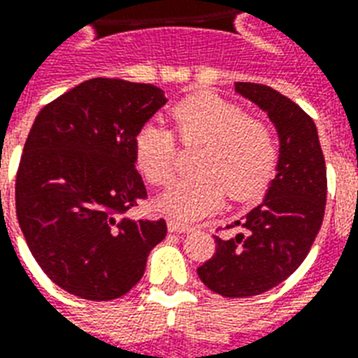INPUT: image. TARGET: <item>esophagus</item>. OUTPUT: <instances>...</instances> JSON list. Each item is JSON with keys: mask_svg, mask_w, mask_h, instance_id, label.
Wrapping results in <instances>:
<instances>
[{"mask_svg": "<svg viewBox=\"0 0 358 358\" xmlns=\"http://www.w3.org/2000/svg\"><path fill=\"white\" fill-rule=\"evenodd\" d=\"M167 227L171 233H189L191 229H193L191 225H187V223L176 222V220H169Z\"/></svg>", "mask_w": 358, "mask_h": 358, "instance_id": "esophagus-1", "label": "esophagus"}]
</instances>
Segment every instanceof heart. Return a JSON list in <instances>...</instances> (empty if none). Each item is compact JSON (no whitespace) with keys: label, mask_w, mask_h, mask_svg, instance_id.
Segmentation results:
<instances>
[{"label":"heart","mask_w":358,"mask_h":358,"mask_svg":"<svg viewBox=\"0 0 358 358\" xmlns=\"http://www.w3.org/2000/svg\"><path fill=\"white\" fill-rule=\"evenodd\" d=\"M171 116L182 143L201 144L193 161L199 173L174 182L161 195V212L193 222L220 208L227 189L233 199L245 201L268 184L278 163V141L266 122L212 94L180 101ZM133 154L138 171L154 185L174 178L176 141L167 127L144 124L133 138Z\"/></svg>","instance_id":"heart-1"}]
</instances>
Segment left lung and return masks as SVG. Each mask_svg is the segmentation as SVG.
<instances>
[{
  "mask_svg": "<svg viewBox=\"0 0 358 358\" xmlns=\"http://www.w3.org/2000/svg\"><path fill=\"white\" fill-rule=\"evenodd\" d=\"M234 90L276 127V176L263 203L234 222L244 233L227 240L214 236L215 253L197 274L210 291L244 299L276 287L306 259L323 223L327 167L317 127L296 103L264 84L236 82Z\"/></svg>",
  "mask_w": 358,
  "mask_h": 358,
  "instance_id": "obj_1",
  "label": "left lung"
}]
</instances>
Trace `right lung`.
Listing matches in <instances>:
<instances>
[{
    "label": "right lung",
    "mask_w": 358,
    "mask_h": 358,
    "mask_svg": "<svg viewBox=\"0 0 358 358\" xmlns=\"http://www.w3.org/2000/svg\"><path fill=\"white\" fill-rule=\"evenodd\" d=\"M154 84L92 78L41 110L16 174V217L46 276L86 300H114L143 278L165 220L127 215L146 187L133 138L161 106Z\"/></svg>",
    "instance_id": "add662e5"
}]
</instances>
